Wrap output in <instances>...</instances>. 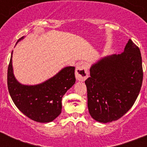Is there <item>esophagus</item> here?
I'll use <instances>...</instances> for the list:
<instances>
[{
	"mask_svg": "<svg viewBox=\"0 0 147 147\" xmlns=\"http://www.w3.org/2000/svg\"><path fill=\"white\" fill-rule=\"evenodd\" d=\"M88 76V65L87 64H82L77 66L76 69V79L80 82H84L87 79Z\"/></svg>",
	"mask_w": 147,
	"mask_h": 147,
	"instance_id": "obj_1",
	"label": "esophagus"
}]
</instances>
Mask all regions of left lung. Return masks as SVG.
Listing matches in <instances>:
<instances>
[{
	"label": "left lung",
	"instance_id": "left-lung-1",
	"mask_svg": "<svg viewBox=\"0 0 147 147\" xmlns=\"http://www.w3.org/2000/svg\"><path fill=\"white\" fill-rule=\"evenodd\" d=\"M140 51L129 40L121 54L101 58L90 68L85 80L90 115L100 123H110L132 107L143 82Z\"/></svg>",
	"mask_w": 147,
	"mask_h": 147
}]
</instances>
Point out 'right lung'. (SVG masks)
<instances>
[{
    "mask_svg": "<svg viewBox=\"0 0 147 147\" xmlns=\"http://www.w3.org/2000/svg\"><path fill=\"white\" fill-rule=\"evenodd\" d=\"M22 39L24 36L17 42ZM12 55L13 51L8 65L7 87L15 105L34 121L49 123L54 121L62 111V97L76 83L75 67H65L53 77L38 85H22L13 75Z\"/></svg>",
    "mask_w": 147,
    "mask_h": 147,
    "instance_id": "add662e5",
    "label": "right lung"
}]
</instances>
